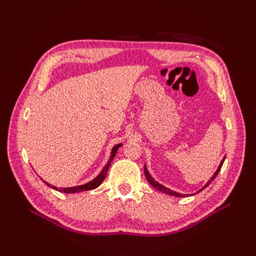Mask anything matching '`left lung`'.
Returning <instances> with one entry per match:
<instances>
[{
    "mask_svg": "<svg viewBox=\"0 0 256 256\" xmlns=\"http://www.w3.org/2000/svg\"><path fill=\"white\" fill-rule=\"evenodd\" d=\"M224 160H226V157H224L223 159H222V161L220 162V164H219V166H218V168H216V171L214 172V174L212 176V178L210 180H209L202 188H200L198 192H196V193H191V194H182V193H180V192H176V191H173V190H171V189H168V188H166V187H164V186H162L161 184H159L158 182H156L154 180V178L150 176V172H148V170H147V168H146V164H144V173H145V177H146V180H148V182L154 188H156L158 191H160V192H164V193H166V194H168V196H176V198H187V196H194V194H196V193H198V192H200L202 190H204L205 188H207L209 184H212V182L214 180V178L216 177V175L219 174V172H220V170H221V168H222V164H223V162H224Z\"/></svg>",
    "mask_w": 256,
    "mask_h": 256,
    "instance_id": "obj_1",
    "label": "left lung"
}]
</instances>
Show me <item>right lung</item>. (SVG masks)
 Wrapping results in <instances>:
<instances>
[{
	"label": "right lung",
	"instance_id": "right-lung-1",
	"mask_svg": "<svg viewBox=\"0 0 256 256\" xmlns=\"http://www.w3.org/2000/svg\"><path fill=\"white\" fill-rule=\"evenodd\" d=\"M122 145V144L120 143V144H116V145L113 146V148H112V150H111L110 159H109V161H108V164L104 166V168L102 170V172H100L99 175H98L97 177H95L94 180L88 182H86V184H81V186H74V187L58 188V187H56V186H52V184H50L47 182H44V180H42V182H44L46 184H47L48 187H50V188H52V189H54V190H56V191L63 192V193H76V192H81V191H88V190L96 189V188L99 187V186L102 184V182L104 180V178H106V172H108V170H109V166H110V164H111V162L113 161L116 152H118V148H120V147Z\"/></svg>",
	"mask_w": 256,
	"mask_h": 256
}]
</instances>
